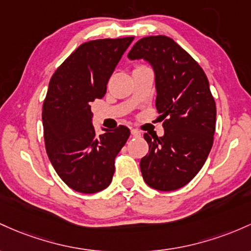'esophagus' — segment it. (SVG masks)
Returning a JSON list of instances; mask_svg holds the SVG:
<instances>
[{
    "instance_id": "34e87169",
    "label": "esophagus",
    "mask_w": 251,
    "mask_h": 251,
    "mask_svg": "<svg viewBox=\"0 0 251 251\" xmlns=\"http://www.w3.org/2000/svg\"><path fill=\"white\" fill-rule=\"evenodd\" d=\"M130 133H131V135H133L134 137H139V136H141V133H140L139 130H136V129H131Z\"/></svg>"
}]
</instances>
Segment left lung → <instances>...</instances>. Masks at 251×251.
<instances>
[{
	"label": "left lung",
	"instance_id": "1",
	"mask_svg": "<svg viewBox=\"0 0 251 251\" xmlns=\"http://www.w3.org/2000/svg\"><path fill=\"white\" fill-rule=\"evenodd\" d=\"M128 58L153 66L155 105L165 120L163 136L143 135L149 151L140 161L142 176L155 190H178L201 170L213 145L216 103L209 80L186 50L165 35L140 39Z\"/></svg>",
	"mask_w": 251,
	"mask_h": 251
}]
</instances>
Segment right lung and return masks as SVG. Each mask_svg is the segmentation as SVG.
<instances>
[{"label": "right lung", "instance_id": "right-lung-1", "mask_svg": "<svg viewBox=\"0 0 251 251\" xmlns=\"http://www.w3.org/2000/svg\"><path fill=\"white\" fill-rule=\"evenodd\" d=\"M133 40L81 44L50 78L42 105L45 147L60 179L77 192L96 193L110 185L115 157L130 135L125 126L96 134L91 104L105 95L109 78Z\"/></svg>", "mask_w": 251, "mask_h": 251}]
</instances>
